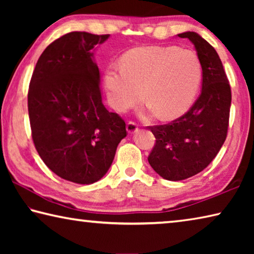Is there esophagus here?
<instances>
[{"instance_id":"obj_1","label":"esophagus","mask_w":254,"mask_h":254,"mask_svg":"<svg viewBox=\"0 0 254 254\" xmlns=\"http://www.w3.org/2000/svg\"><path fill=\"white\" fill-rule=\"evenodd\" d=\"M127 131L130 133V134H133V133H135L137 131V124L132 122V121H128L127 124Z\"/></svg>"}]
</instances>
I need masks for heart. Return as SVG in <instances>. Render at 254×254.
Wrapping results in <instances>:
<instances>
[{
  "label": "heart",
  "instance_id": "obj_1",
  "mask_svg": "<svg viewBox=\"0 0 254 254\" xmlns=\"http://www.w3.org/2000/svg\"><path fill=\"white\" fill-rule=\"evenodd\" d=\"M201 81V66L195 53L175 46L134 48L121 65L107 66L104 85L111 106L124 112L144 94L149 112L162 120L178 118L191 106Z\"/></svg>",
  "mask_w": 254,
  "mask_h": 254
}]
</instances>
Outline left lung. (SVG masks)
Segmentation results:
<instances>
[{"mask_svg": "<svg viewBox=\"0 0 254 254\" xmlns=\"http://www.w3.org/2000/svg\"><path fill=\"white\" fill-rule=\"evenodd\" d=\"M194 45L203 85L195 104L186 114L165 126L149 127L156 137L148 161L156 173L171 182L187 179L204 170L220 151L229 127L231 87L222 62L198 33L178 34Z\"/></svg>", "mask_w": 254, "mask_h": 254, "instance_id": "obj_1", "label": "left lung"}]
</instances>
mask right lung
<instances>
[{
	"instance_id": "obj_1",
	"label": "right lung",
	"mask_w": 254,
	"mask_h": 254,
	"mask_svg": "<svg viewBox=\"0 0 254 254\" xmlns=\"http://www.w3.org/2000/svg\"><path fill=\"white\" fill-rule=\"evenodd\" d=\"M110 34L74 31L41 54L28 93L34 147L60 178L89 185L100 180L127 136L126 122L102 102L94 49Z\"/></svg>"
}]
</instances>
